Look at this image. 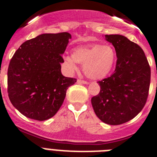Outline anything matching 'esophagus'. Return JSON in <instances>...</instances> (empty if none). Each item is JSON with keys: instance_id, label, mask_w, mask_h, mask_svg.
<instances>
[{"instance_id": "1", "label": "esophagus", "mask_w": 157, "mask_h": 157, "mask_svg": "<svg viewBox=\"0 0 157 157\" xmlns=\"http://www.w3.org/2000/svg\"><path fill=\"white\" fill-rule=\"evenodd\" d=\"M78 83H80V84H88L86 81H84V80H81V79H78L77 81Z\"/></svg>"}]
</instances>
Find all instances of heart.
Returning <instances> with one entry per match:
<instances>
[{"mask_svg":"<svg viewBox=\"0 0 157 157\" xmlns=\"http://www.w3.org/2000/svg\"><path fill=\"white\" fill-rule=\"evenodd\" d=\"M63 60L71 71H78V63L83 65V71L87 77L101 80L112 71L116 53L112 45L93 44L74 48L72 56H65Z\"/></svg>","mask_w":157,"mask_h":157,"instance_id":"obj_1","label":"heart"}]
</instances>
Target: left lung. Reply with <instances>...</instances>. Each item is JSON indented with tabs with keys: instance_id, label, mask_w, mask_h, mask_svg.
<instances>
[{
	"instance_id": "obj_1",
	"label": "left lung",
	"mask_w": 157,
	"mask_h": 157,
	"mask_svg": "<svg viewBox=\"0 0 157 157\" xmlns=\"http://www.w3.org/2000/svg\"><path fill=\"white\" fill-rule=\"evenodd\" d=\"M117 56L114 74L98 82L101 91L91 99L95 114L105 123L120 125L142 110L150 85L151 71L138 45L120 34H106Z\"/></svg>"
}]
</instances>
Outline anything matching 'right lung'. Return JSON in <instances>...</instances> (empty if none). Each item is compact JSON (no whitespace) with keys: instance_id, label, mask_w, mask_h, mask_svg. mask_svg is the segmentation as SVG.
<instances>
[{"instance_id":"obj_1","label":"right lung","mask_w":157,"mask_h":157,"mask_svg":"<svg viewBox=\"0 0 157 157\" xmlns=\"http://www.w3.org/2000/svg\"><path fill=\"white\" fill-rule=\"evenodd\" d=\"M71 35L67 32L42 34L23 43L8 70L10 101L21 114L44 121L55 116L75 78L61 73L62 55Z\"/></svg>"}]
</instances>
